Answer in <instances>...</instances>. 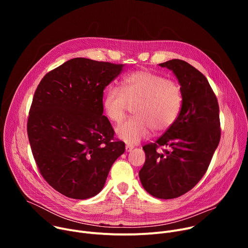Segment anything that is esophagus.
<instances>
[{
  "label": "esophagus",
  "instance_id": "obj_1",
  "mask_svg": "<svg viewBox=\"0 0 248 248\" xmlns=\"http://www.w3.org/2000/svg\"><path fill=\"white\" fill-rule=\"evenodd\" d=\"M134 147L132 145H125V151L126 152H130Z\"/></svg>",
  "mask_w": 248,
  "mask_h": 248
}]
</instances>
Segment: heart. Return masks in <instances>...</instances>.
I'll return each instance as SVG.
<instances>
[{
    "mask_svg": "<svg viewBox=\"0 0 248 248\" xmlns=\"http://www.w3.org/2000/svg\"><path fill=\"white\" fill-rule=\"evenodd\" d=\"M183 105L180 84L149 70H137L125 76L119 88L112 87L102 101L104 114L111 122H121L129 106L132 119L121 123L117 136L128 144H136L147 138L152 129L167 130L178 119Z\"/></svg>",
    "mask_w": 248,
    "mask_h": 248,
    "instance_id": "1",
    "label": "heart"
}]
</instances>
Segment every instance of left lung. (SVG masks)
I'll return each instance as SVG.
<instances>
[{
	"label": "left lung",
	"mask_w": 248,
	"mask_h": 248,
	"mask_svg": "<svg viewBox=\"0 0 248 248\" xmlns=\"http://www.w3.org/2000/svg\"><path fill=\"white\" fill-rule=\"evenodd\" d=\"M159 65L178 78L183 105L174 124L143 146L139 179L152 196L171 199L193 188L206 172L221 138L219 105L207 78L188 62L174 59ZM159 147L167 149L158 153Z\"/></svg>",
	"instance_id": "8db88e82"
}]
</instances>
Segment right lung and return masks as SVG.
Wrapping results in <instances>:
<instances>
[{
    "mask_svg": "<svg viewBox=\"0 0 248 248\" xmlns=\"http://www.w3.org/2000/svg\"><path fill=\"white\" fill-rule=\"evenodd\" d=\"M123 67L75 58L48 73L34 93L27 121L32 154L45 181L66 197L98 194L124 152L102 107L105 87Z\"/></svg>",
    "mask_w": 248,
    "mask_h": 248,
    "instance_id": "obj_1",
    "label": "right lung"
}]
</instances>
